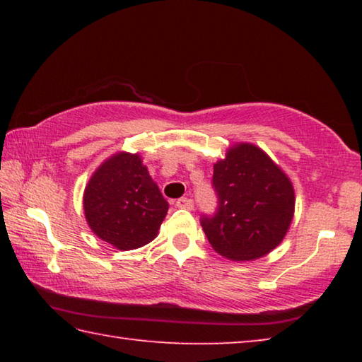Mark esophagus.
Here are the masks:
<instances>
[{
	"mask_svg": "<svg viewBox=\"0 0 362 362\" xmlns=\"http://www.w3.org/2000/svg\"><path fill=\"white\" fill-rule=\"evenodd\" d=\"M175 206L179 207V209H187V211H193V199H189V198H180V199H177V203H175Z\"/></svg>",
	"mask_w": 362,
	"mask_h": 362,
	"instance_id": "obj_1",
	"label": "esophagus"
}]
</instances>
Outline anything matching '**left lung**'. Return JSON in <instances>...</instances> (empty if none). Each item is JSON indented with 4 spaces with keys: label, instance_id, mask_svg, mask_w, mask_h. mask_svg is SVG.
I'll use <instances>...</instances> for the list:
<instances>
[{
    "label": "left lung",
    "instance_id": "8db88e82",
    "mask_svg": "<svg viewBox=\"0 0 362 362\" xmlns=\"http://www.w3.org/2000/svg\"><path fill=\"white\" fill-rule=\"evenodd\" d=\"M218 211L201 226L217 254L250 262L278 247L296 211L289 177L260 146L240 142L214 164Z\"/></svg>",
    "mask_w": 362,
    "mask_h": 362
}]
</instances>
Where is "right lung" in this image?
<instances>
[{
    "label": "right lung",
    "mask_w": 362,
    "mask_h": 362,
    "mask_svg": "<svg viewBox=\"0 0 362 362\" xmlns=\"http://www.w3.org/2000/svg\"><path fill=\"white\" fill-rule=\"evenodd\" d=\"M83 209L97 238L119 250L151 243L166 217L169 203L139 153L118 151L90 175Z\"/></svg>",
    "instance_id": "right-lung-1"
}]
</instances>
